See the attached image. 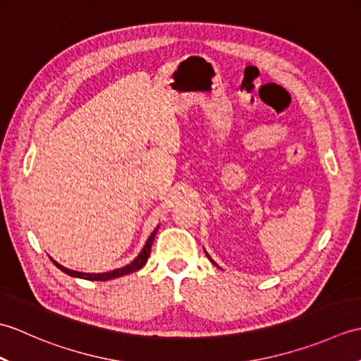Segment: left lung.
I'll return each instance as SVG.
<instances>
[{
  "instance_id": "obj_1",
  "label": "left lung",
  "mask_w": 361,
  "mask_h": 361,
  "mask_svg": "<svg viewBox=\"0 0 361 361\" xmlns=\"http://www.w3.org/2000/svg\"><path fill=\"white\" fill-rule=\"evenodd\" d=\"M208 257H209V256H208ZM209 259H211V257H209ZM211 262H212V264H214V265H217V264H216V262H214V260H212V259H211Z\"/></svg>"
}]
</instances>
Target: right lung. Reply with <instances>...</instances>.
<instances>
[{
	"label": "right lung",
	"instance_id": "right-lung-1",
	"mask_svg": "<svg viewBox=\"0 0 361 361\" xmlns=\"http://www.w3.org/2000/svg\"><path fill=\"white\" fill-rule=\"evenodd\" d=\"M158 231V228L155 229V231L152 233V235L149 237V240L145 242L142 251L140 252V256H137L133 262H130L128 265L122 267V268H118V270H113V271H106V273H79V271H73V270H68V268L62 267L60 264H57L56 260H52L54 264H56L57 268H60L63 273L70 274V276H74V278H80V279H88V281H109V279H113V278H119V276H124V274H128V273H133L136 270H140V268H142L145 265V262H147V259L150 256V250H152V243H153V239H155V234Z\"/></svg>",
	"mask_w": 361,
	"mask_h": 361
}]
</instances>
